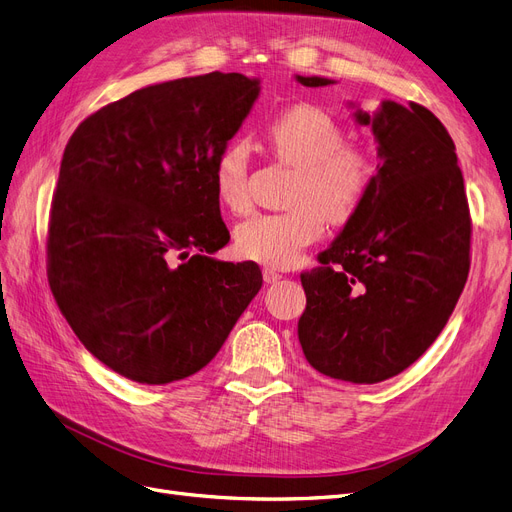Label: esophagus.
I'll use <instances>...</instances> for the list:
<instances>
[{
  "label": "esophagus",
  "instance_id": "1",
  "mask_svg": "<svg viewBox=\"0 0 512 512\" xmlns=\"http://www.w3.org/2000/svg\"><path fill=\"white\" fill-rule=\"evenodd\" d=\"M262 277H265V282H267V284H275L277 280H282V273H280V271H275V269H271V267H267L265 271H262Z\"/></svg>",
  "mask_w": 512,
  "mask_h": 512
}]
</instances>
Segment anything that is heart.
<instances>
[{"label":"heart","instance_id":"obj_1","mask_svg":"<svg viewBox=\"0 0 512 512\" xmlns=\"http://www.w3.org/2000/svg\"><path fill=\"white\" fill-rule=\"evenodd\" d=\"M273 156L297 166L286 211L260 213L237 226V252L260 265L284 269L307 245L322 237L327 218L350 222L378 177L376 158L365 145L344 143V128L320 106L294 104L267 128ZM215 196L232 213L250 209V156L241 143L226 145L215 158Z\"/></svg>","mask_w":512,"mask_h":512}]
</instances>
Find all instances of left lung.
Wrapping results in <instances>:
<instances>
[{
	"label": "left lung",
	"instance_id": "obj_1",
	"mask_svg": "<svg viewBox=\"0 0 512 512\" xmlns=\"http://www.w3.org/2000/svg\"><path fill=\"white\" fill-rule=\"evenodd\" d=\"M356 121L378 138V177L320 265L301 273L299 342L320 374L376 384L423 356L451 318L470 271L472 218L455 143L429 108L386 100Z\"/></svg>",
	"mask_w": 512,
	"mask_h": 512
}]
</instances>
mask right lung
I'll use <instances>...</instances> for the list:
<instances>
[{
    "mask_svg": "<svg viewBox=\"0 0 512 512\" xmlns=\"http://www.w3.org/2000/svg\"><path fill=\"white\" fill-rule=\"evenodd\" d=\"M258 81L209 72L138 89L79 123L49 213L46 275L81 344L119 376L203 369L262 286L228 243L211 170Z\"/></svg>",
    "mask_w": 512,
    "mask_h": 512,
    "instance_id": "add662e5",
    "label": "right lung"
}]
</instances>
